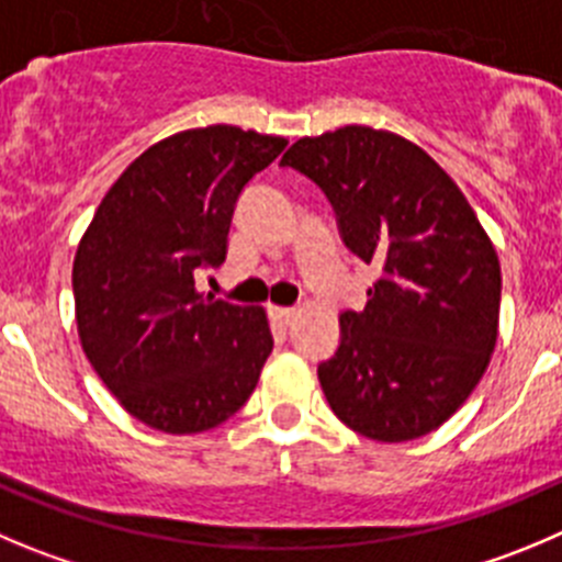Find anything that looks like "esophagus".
<instances>
[{"instance_id":"obj_1","label":"esophagus","mask_w":562,"mask_h":562,"mask_svg":"<svg viewBox=\"0 0 562 562\" xmlns=\"http://www.w3.org/2000/svg\"><path fill=\"white\" fill-rule=\"evenodd\" d=\"M270 317L276 319L278 325H284V328H286V325H292V319L297 317V312H295V308H281V306H270Z\"/></svg>"}]
</instances>
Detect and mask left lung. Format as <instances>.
Wrapping results in <instances>:
<instances>
[{
    "label": "left lung",
    "instance_id": "8db88e82",
    "mask_svg": "<svg viewBox=\"0 0 562 562\" xmlns=\"http://www.w3.org/2000/svg\"><path fill=\"white\" fill-rule=\"evenodd\" d=\"M281 165L323 187L347 248L381 267L317 370L330 411L375 441L427 436L467 403L494 352V243L450 173L394 132L352 124L301 137Z\"/></svg>",
    "mask_w": 562,
    "mask_h": 562
}]
</instances>
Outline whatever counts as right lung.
Wrapping results in <instances>:
<instances>
[{"mask_svg":"<svg viewBox=\"0 0 562 562\" xmlns=\"http://www.w3.org/2000/svg\"><path fill=\"white\" fill-rule=\"evenodd\" d=\"M286 140L215 124L154 143L101 198L74 256L82 350L135 419L204 432L237 414L272 350L261 306L195 290L226 259L234 204Z\"/></svg>","mask_w":562,"mask_h":562,"instance_id":"1","label":"right lung"}]
</instances>
